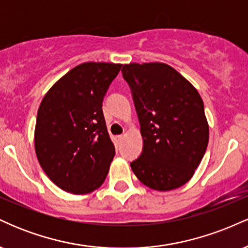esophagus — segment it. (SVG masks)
Here are the masks:
<instances>
[{"instance_id":"1","label":"esophagus","mask_w":248,"mask_h":248,"mask_svg":"<svg viewBox=\"0 0 248 248\" xmlns=\"http://www.w3.org/2000/svg\"><path fill=\"white\" fill-rule=\"evenodd\" d=\"M122 140H124V135H118V136H115V143H116V144H121Z\"/></svg>"}]
</instances>
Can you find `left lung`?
<instances>
[{"label": "left lung", "instance_id": "8db88e82", "mask_svg": "<svg viewBox=\"0 0 248 248\" xmlns=\"http://www.w3.org/2000/svg\"><path fill=\"white\" fill-rule=\"evenodd\" d=\"M143 139L130 163L144 186L169 191L184 186L201 163L209 142L204 104L195 87L163 62L124 65Z\"/></svg>", "mask_w": 248, "mask_h": 248}]
</instances>
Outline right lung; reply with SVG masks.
Listing matches in <instances>:
<instances>
[{
  "mask_svg": "<svg viewBox=\"0 0 248 248\" xmlns=\"http://www.w3.org/2000/svg\"><path fill=\"white\" fill-rule=\"evenodd\" d=\"M121 66L82 62L43 98L36 120V155L47 177L64 191L90 193L106 178L115 148L102 100Z\"/></svg>",
  "mask_w": 248,
  "mask_h": 248,
  "instance_id": "obj_1",
  "label": "right lung"
}]
</instances>
